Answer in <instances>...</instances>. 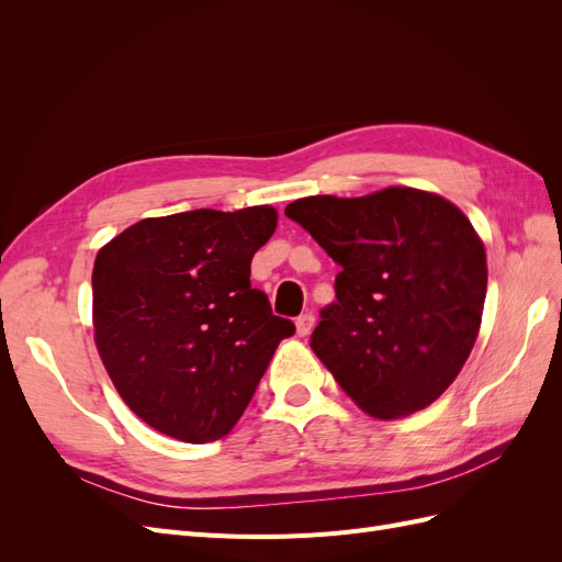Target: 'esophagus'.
Masks as SVG:
<instances>
[{
    "label": "esophagus",
    "instance_id": "34e87169",
    "mask_svg": "<svg viewBox=\"0 0 562 562\" xmlns=\"http://www.w3.org/2000/svg\"><path fill=\"white\" fill-rule=\"evenodd\" d=\"M314 314L312 312H304V314H300L297 316V321H295V328H297V335L300 337H304V335H310L312 333V328H314Z\"/></svg>",
    "mask_w": 562,
    "mask_h": 562
}]
</instances>
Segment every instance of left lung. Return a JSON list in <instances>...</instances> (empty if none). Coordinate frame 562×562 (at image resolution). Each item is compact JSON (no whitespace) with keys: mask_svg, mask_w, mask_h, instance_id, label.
I'll list each match as a JSON object with an SVG mask.
<instances>
[{"mask_svg":"<svg viewBox=\"0 0 562 562\" xmlns=\"http://www.w3.org/2000/svg\"><path fill=\"white\" fill-rule=\"evenodd\" d=\"M285 215L342 267L337 300L312 333V349L337 384L380 419L431 405L481 328L487 262L469 217L413 187L297 199Z\"/></svg>","mask_w":562,"mask_h":562,"instance_id":"left-lung-1","label":"left lung"}]
</instances>
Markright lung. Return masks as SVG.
Returning a JSON list of instances; mask_svg holds the SVG:
<instances>
[{"mask_svg":"<svg viewBox=\"0 0 562 562\" xmlns=\"http://www.w3.org/2000/svg\"><path fill=\"white\" fill-rule=\"evenodd\" d=\"M277 211L145 217L98 250L95 347L119 396L151 429L211 443L248 407L293 321L250 288Z\"/></svg>","mask_w":562,"mask_h":562,"instance_id":"add662e5","label":"right lung"}]
</instances>
